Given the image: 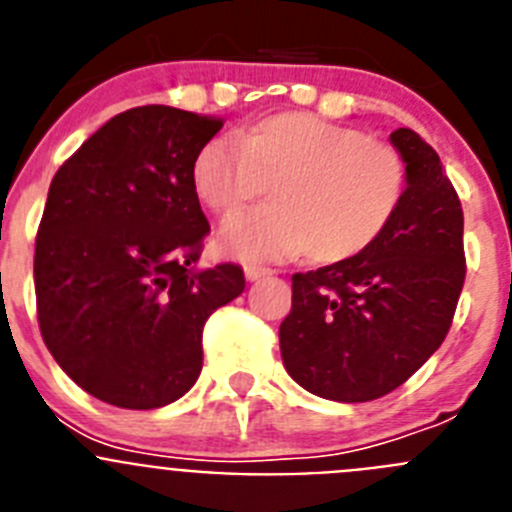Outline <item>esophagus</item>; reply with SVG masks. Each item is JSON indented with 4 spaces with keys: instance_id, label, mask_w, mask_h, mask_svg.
Instances as JSON below:
<instances>
[{
    "instance_id": "obj_1",
    "label": "esophagus",
    "mask_w": 512,
    "mask_h": 512,
    "mask_svg": "<svg viewBox=\"0 0 512 512\" xmlns=\"http://www.w3.org/2000/svg\"><path fill=\"white\" fill-rule=\"evenodd\" d=\"M243 274H246L248 282H256V279L261 277H269L271 269H266V266H256V264H246L243 266Z\"/></svg>"
}]
</instances>
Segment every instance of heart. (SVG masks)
<instances>
[{
	"mask_svg": "<svg viewBox=\"0 0 512 512\" xmlns=\"http://www.w3.org/2000/svg\"><path fill=\"white\" fill-rule=\"evenodd\" d=\"M194 192L228 215L271 184V205L228 217L217 246L246 261L305 253L346 261L387 230L405 197L400 151L307 112H279L235 135H217L192 166Z\"/></svg>",
	"mask_w": 512,
	"mask_h": 512,
	"instance_id": "obj_1",
	"label": "heart"
}]
</instances>
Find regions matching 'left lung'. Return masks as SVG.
Wrapping results in <instances>:
<instances>
[{
    "label": "left lung",
    "mask_w": 512,
    "mask_h": 512,
    "mask_svg": "<svg viewBox=\"0 0 512 512\" xmlns=\"http://www.w3.org/2000/svg\"><path fill=\"white\" fill-rule=\"evenodd\" d=\"M408 171L382 235L346 261L292 277L279 325L289 377L312 395L369 402L436 354L464 287V212L441 158L415 130L390 135Z\"/></svg>",
    "instance_id": "obj_1"
}]
</instances>
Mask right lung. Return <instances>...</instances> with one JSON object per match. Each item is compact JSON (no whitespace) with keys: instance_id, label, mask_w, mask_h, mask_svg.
Wrapping results in <instances>:
<instances>
[{"instance_id":"right-lung-1","label":"right lung","mask_w":512,"mask_h":512,"mask_svg":"<svg viewBox=\"0 0 512 512\" xmlns=\"http://www.w3.org/2000/svg\"><path fill=\"white\" fill-rule=\"evenodd\" d=\"M220 117L146 104L112 117L56 171L38 238L43 341L81 390L164 408L202 372V328L246 289L238 264L197 269L210 233L192 166Z\"/></svg>"}]
</instances>
